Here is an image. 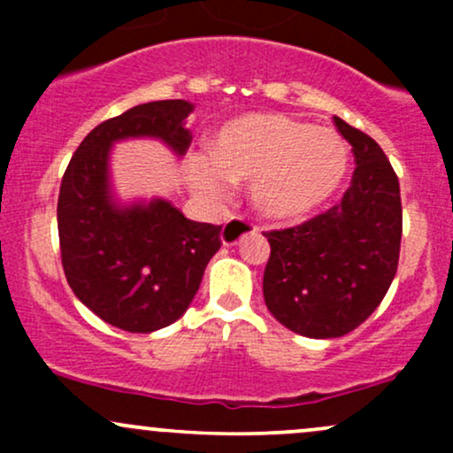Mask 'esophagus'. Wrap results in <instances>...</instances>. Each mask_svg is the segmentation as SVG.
<instances>
[{
	"instance_id": "obj_1",
	"label": "esophagus",
	"mask_w": 453,
	"mask_h": 453,
	"mask_svg": "<svg viewBox=\"0 0 453 453\" xmlns=\"http://www.w3.org/2000/svg\"><path fill=\"white\" fill-rule=\"evenodd\" d=\"M256 230L257 227L251 226L249 221H244L242 217H232V219L226 221V226H223L221 242L226 244V247H232V244L241 242L247 234H253Z\"/></svg>"
}]
</instances>
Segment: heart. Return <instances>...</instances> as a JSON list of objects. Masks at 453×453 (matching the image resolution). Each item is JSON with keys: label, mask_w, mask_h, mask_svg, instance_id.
Returning a JSON list of instances; mask_svg holds the SVG:
<instances>
[{"label": "heart", "mask_w": 453, "mask_h": 453, "mask_svg": "<svg viewBox=\"0 0 453 453\" xmlns=\"http://www.w3.org/2000/svg\"><path fill=\"white\" fill-rule=\"evenodd\" d=\"M349 149L334 129L300 119L253 112L217 129L211 153L187 157V183L206 200H223L232 183H251V202L270 221H300L339 191Z\"/></svg>", "instance_id": "obj_1"}]
</instances>
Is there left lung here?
<instances>
[{"label": "left lung", "instance_id": "1", "mask_svg": "<svg viewBox=\"0 0 453 453\" xmlns=\"http://www.w3.org/2000/svg\"><path fill=\"white\" fill-rule=\"evenodd\" d=\"M356 170L342 200L303 226L266 232L264 300L279 324L309 339H339L381 304L398 268L400 185L371 136L334 117Z\"/></svg>", "mask_w": 453, "mask_h": 453}]
</instances>
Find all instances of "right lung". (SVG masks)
Here are the masks:
<instances>
[{
    "instance_id": "obj_1",
    "label": "right lung",
    "mask_w": 453,
    "mask_h": 453,
    "mask_svg": "<svg viewBox=\"0 0 453 453\" xmlns=\"http://www.w3.org/2000/svg\"><path fill=\"white\" fill-rule=\"evenodd\" d=\"M194 104H140L91 129L67 164L57 202L61 264L72 292L100 319L126 332L174 324L191 304L221 226L187 219L168 200L119 204L111 189V149L127 138H157L185 155V119Z\"/></svg>"
}]
</instances>
